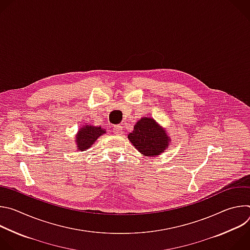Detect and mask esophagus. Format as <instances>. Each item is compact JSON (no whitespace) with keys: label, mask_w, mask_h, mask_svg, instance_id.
Wrapping results in <instances>:
<instances>
[{"label":"esophagus","mask_w":250,"mask_h":250,"mask_svg":"<svg viewBox=\"0 0 250 250\" xmlns=\"http://www.w3.org/2000/svg\"><path fill=\"white\" fill-rule=\"evenodd\" d=\"M115 134H122L123 133V126L122 125H115L113 128Z\"/></svg>","instance_id":"34e87169"}]
</instances>
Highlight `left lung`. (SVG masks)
Returning a JSON list of instances; mask_svg holds the SVG:
<instances>
[{"label":"left lung","instance_id":"8db88e82","mask_svg":"<svg viewBox=\"0 0 250 250\" xmlns=\"http://www.w3.org/2000/svg\"><path fill=\"white\" fill-rule=\"evenodd\" d=\"M131 145L145 156H157L163 153L170 145L171 138L167 130L152 118H141L127 134Z\"/></svg>","mask_w":250,"mask_h":250}]
</instances>
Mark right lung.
Wrapping results in <instances>:
<instances>
[{"mask_svg": "<svg viewBox=\"0 0 250 250\" xmlns=\"http://www.w3.org/2000/svg\"><path fill=\"white\" fill-rule=\"evenodd\" d=\"M105 133V129L101 126H95L91 125H84L79 129L75 135L74 141L78 151H85L90 148L96 140Z\"/></svg>", "mask_w": 250, "mask_h": 250, "instance_id": "obj_1", "label": "right lung"}]
</instances>
